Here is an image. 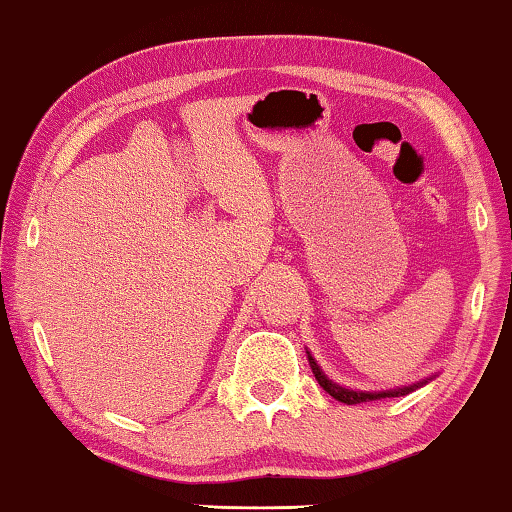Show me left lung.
<instances>
[{
  "label": "left lung",
  "mask_w": 512,
  "mask_h": 512,
  "mask_svg": "<svg viewBox=\"0 0 512 512\" xmlns=\"http://www.w3.org/2000/svg\"><path fill=\"white\" fill-rule=\"evenodd\" d=\"M309 355V352H306ZM309 364H311V371L316 375V380L322 389H325L329 396L341 400L345 405H357V403H368V400H380V398H398V396H405V393H412L419 387H423L428 380H421V382H414V384H407V387H396V389H387V391H355V389H345L341 384H336L329 380V377L322 373V368L316 364V359L309 355Z\"/></svg>",
  "instance_id": "1"
}]
</instances>
